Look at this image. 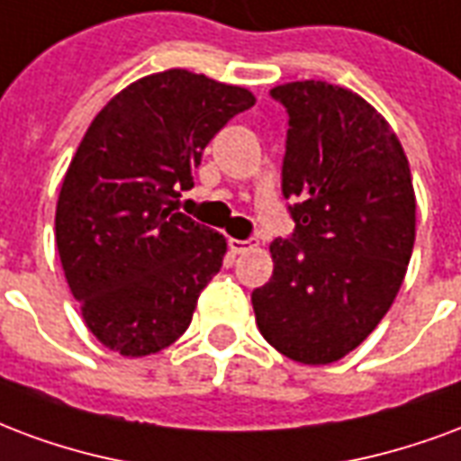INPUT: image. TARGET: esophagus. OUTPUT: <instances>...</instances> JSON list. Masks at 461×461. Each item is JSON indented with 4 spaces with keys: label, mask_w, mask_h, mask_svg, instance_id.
<instances>
[{
    "label": "esophagus",
    "mask_w": 461,
    "mask_h": 461,
    "mask_svg": "<svg viewBox=\"0 0 461 461\" xmlns=\"http://www.w3.org/2000/svg\"><path fill=\"white\" fill-rule=\"evenodd\" d=\"M231 254H247L251 249H257V241L254 240H230Z\"/></svg>",
    "instance_id": "1"
}]
</instances>
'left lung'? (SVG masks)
<instances>
[{"instance_id":"left-lung-1","label":"left lung","mask_w":461,"mask_h":461,"mask_svg":"<svg viewBox=\"0 0 461 461\" xmlns=\"http://www.w3.org/2000/svg\"><path fill=\"white\" fill-rule=\"evenodd\" d=\"M288 112L283 197L295 231L271 241L274 276L251 293L271 347L300 364L357 349L393 305L415 241L403 146L357 92L322 80L271 90Z\"/></svg>"}]
</instances>
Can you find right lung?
<instances>
[{
    "label": "right lung",
    "instance_id": "1",
    "mask_svg": "<svg viewBox=\"0 0 461 461\" xmlns=\"http://www.w3.org/2000/svg\"><path fill=\"white\" fill-rule=\"evenodd\" d=\"M254 102L173 68L124 87L85 131L58 195L56 244L85 325L112 352L149 357L190 325L227 240L176 204L204 146Z\"/></svg>",
    "mask_w": 461,
    "mask_h": 461
}]
</instances>
